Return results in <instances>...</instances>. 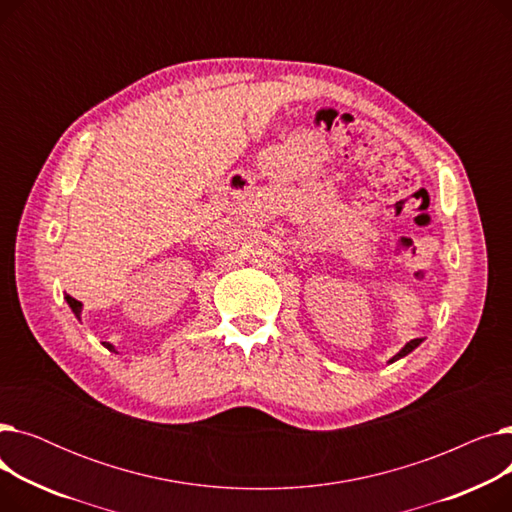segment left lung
<instances>
[{"mask_svg":"<svg viewBox=\"0 0 512 512\" xmlns=\"http://www.w3.org/2000/svg\"><path fill=\"white\" fill-rule=\"evenodd\" d=\"M421 342H423V338H415V340L407 342L405 346H402V351H400V353H396V355L390 359V363H394V361H398V359H402V357H407L411 351H415V348H417Z\"/></svg>","mask_w":512,"mask_h":512,"instance_id":"1","label":"left lung"}]
</instances>
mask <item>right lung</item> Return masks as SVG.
<instances>
[{
	"label": "right lung",
	"mask_w": 512,
	"mask_h": 512,
	"mask_svg": "<svg viewBox=\"0 0 512 512\" xmlns=\"http://www.w3.org/2000/svg\"><path fill=\"white\" fill-rule=\"evenodd\" d=\"M66 301H68V305H70V309H72V313L80 319V311H83V303L80 301H76V299H72L70 294H66ZM105 344V348H110V351H114L116 353V348L110 344V342H103Z\"/></svg>",
	"instance_id": "add662e5"
}]
</instances>
